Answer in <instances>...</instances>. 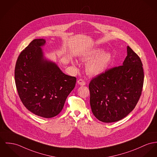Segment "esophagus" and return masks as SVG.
Returning a JSON list of instances; mask_svg holds the SVG:
<instances>
[{
    "instance_id": "34e87169",
    "label": "esophagus",
    "mask_w": 157,
    "mask_h": 157,
    "mask_svg": "<svg viewBox=\"0 0 157 157\" xmlns=\"http://www.w3.org/2000/svg\"><path fill=\"white\" fill-rule=\"evenodd\" d=\"M78 84H79L80 85H81V86H83V85H85V82L83 79H79V80L78 81Z\"/></svg>"
}]
</instances>
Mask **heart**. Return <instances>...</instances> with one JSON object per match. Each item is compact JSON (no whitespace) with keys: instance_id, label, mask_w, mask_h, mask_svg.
Instances as JSON below:
<instances>
[{"instance_id":"obj_1","label":"heart","mask_w":157,"mask_h":157,"mask_svg":"<svg viewBox=\"0 0 157 157\" xmlns=\"http://www.w3.org/2000/svg\"><path fill=\"white\" fill-rule=\"evenodd\" d=\"M82 60H90L86 64V71L90 75L96 76L102 73L108 67L112 55L109 52H104L103 48H97L86 52ZM73 64L76 65V63L73 61Z\"/></svg>"}]
</instances>
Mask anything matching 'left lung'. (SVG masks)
Here are the masks:
<instances>
[{"mask_svg": "<svg viewBox=\"0 0 157 157\" xmlns=\"http://www.w3.org/2000/svg\"><path fill=\"white\" fill-rule=\"evenodd\" d=\"M142 61L127 47L122 66L106 70L89 84L90 106L97 119L103 122L120 121L136 106L141 96L144 72Z\"/></svg>", "mask_w": 157, "mask_h": 157, "instance_id": "8db88e82", "label": "left lung"}]
</instances>
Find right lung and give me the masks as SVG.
<instances>
[{
	"label": "right lung",
	"mask_w": 157,
	"mask_h": 157,
	"mask_svg": "<svg viewBox=\"0 0 157 157\" xmlns=\"http://www.w3.org/2000/svg\"><path fill=\"white\" fill-rule=\"evenodd\" d=\"M45 42L44 39H34L21 51L15 64V81L24 106L37 116L49 118L60 113L76 78L44 59L41 47Z\"/></svg>",
	"instance_id": "obj_1"
}]
</instances>
